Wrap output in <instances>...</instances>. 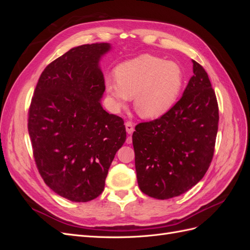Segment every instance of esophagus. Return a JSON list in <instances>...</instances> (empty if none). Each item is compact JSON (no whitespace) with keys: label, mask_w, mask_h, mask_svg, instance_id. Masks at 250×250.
<instances>
[{"label":"esophagus","mask_w":250,"mask_h":250,"mask_svg":"<svg viewBox=\"0 0 250 250\" xmlns=\"http://www.w3.org/2000/svg\"><path fill=\"white\" fill-rule=\"evenodd\" d=\"M125 127H126V131H127L128 134H131L134 131L133 123H131L130 121H127V122L125 123Z\"/></svg>","instance_id":"obj_1"}]
</instances>
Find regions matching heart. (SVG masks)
Masks as SVG:
<instances>
[{"label":"heart","mask_w":250,"mask_h":250,"mask_svg":"<svg viewBox=\"0 0 250 250\" xmlns=\"http://www.w3.org/2000/svg\"><path fill=\"white\" fill-rule=\"evenodd\" d=\"M116 81L105 82L106 93L117 109L127 106L134 97V107L145 119H156L167 113L176 102L184 85V72L174 62L141 55L116 69Z\"/></svg>","instance_id":"obj_1"}]
</instances>
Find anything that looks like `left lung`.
Returning <instances> with one entry per match:
<instances>
[{
    "instance_id": "1",
    "label": "left lung",
    "mask_w": 250,
    "mask_h": 250,
    "mask_svg": "<svg viewBox=\"0 0 250 250\" xmlns=\"http://www.w3.org/2000/svg\"><path fill=\"white\" fill-rule=\"evenodd\" d=\"M183 97L164 116L135 126L132 144L141 191L156 199L186 193L213 160L219 108L208 73L193 60Z\"/></svg>"
}]
</instances>
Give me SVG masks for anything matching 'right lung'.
I'll use <instances>...</instances> for the list:
<instances>
[{
    "label": "right lung",
    "instance_id": "obj_1",
    "mask_svg": "<svg viewBox=\"0 0 250 250\" xmlns=\"http://www.w3.org/2000/svg\"><path fill=\"white\" fill-rule=\"evenodd\" d=\"M107 42L82 44L46 66L28 112L33 156L46 185L62 197L87 202L99 196L117 151L124 121L105 111L99 66Z\"/></svg>",
    "mask_w": 250,
    "mask_h": 250
}]
</instances>
